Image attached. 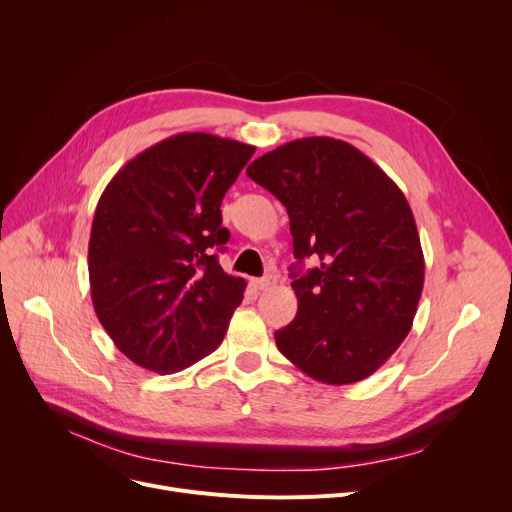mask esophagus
<instances>
[{"label":"esophagus","instance_id":"1","mask_svg":"<svg viewBox=\"0 0 512 512\" xmlns=\"http://www.w3.org/2000/svg\"><path fill=\"white\" fill-rule=\"evenodd\" d=\"M251 284H253L257 290H267V288H272V286L276 284V276L267 274V276H263V278H255V280H251Z\"/></svg>","mask_w":512,"mask_h":512}]
</instances>
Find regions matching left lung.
Masks as SVG:
<instances>
[{
	"label": "left lung",
	"instance_id": "left-lung-1",
	"mask_svg": "<svg viewBox=\"0 0 512 512\" xmlns=\"http://www.w3.org/2000/svg\"><path fill=\"white\" fill-rule=\"evenodd\" d=\"M247 176L290 220L299 311L274 334L280 353L324 384L369 378L411 332L423 290L405 195L365 153L330 137L290 141L257 157ZM307 256L318 267L303 273Z\"/></svg>",
	"mask_w": 512,
	"mask_h": 512
}]
</instances>
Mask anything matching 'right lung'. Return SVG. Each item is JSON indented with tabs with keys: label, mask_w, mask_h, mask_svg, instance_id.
Segmentation results:
<instances>
[{
	"label": "right lung",
	"mask_w": 512,
	"mask_h": 512,
	"mask_svg": "<svg viewBox=\"0 0 512 512\" xmlns=\"http://www.w3.org/2000/svg\"><path fill=\"white\" fill-rule=\"evenodd\" d=\"M255 147L207 132H180L134 159L97 203L89 240L95 313L114 344L155 373L211 355L242 301L228 276L222 199Z\"/></svg>",
	"instance_id": "add662e5"
}]
</instances>
